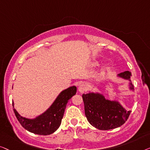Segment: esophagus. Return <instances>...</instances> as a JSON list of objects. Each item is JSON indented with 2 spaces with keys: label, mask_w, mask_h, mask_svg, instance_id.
<instances>
[{
  "label": "esophagus",
  "mask_w": 150,
  "mask_h": 150,
  "mask_svg": "<svg viewBox=\"0 0 150 150\" xmlns=\"http://www.w3.org/2000/svg\"><path fill=\"white\" fill-rule=\"evenodd\" d=\"M86 90V86L84 83H82L79 86V88H78V90H79V92L81 93H83V92Z\"/></svg>",
  "instance_id": "esophagus-1"
}]
</instances>
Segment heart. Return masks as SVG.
Segmentation results:
<instances>
[{
  "mask_svg": "<svg viewBox=\"0 0 150 150\" xmlns=\"http://www.w3.org/2000/svg\"><path fill=\"white\" fill-rule=\"evenodd\" d=\"M109 67H107V68H105V70H108V69H109Z\"/></svg>",
  "mask_w": 150,
  "mask_h": 150,
  "instance_id": "1",
  "label": "heart"
}]
</instances>
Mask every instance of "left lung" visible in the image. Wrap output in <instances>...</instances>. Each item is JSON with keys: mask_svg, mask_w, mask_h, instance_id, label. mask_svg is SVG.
Returning <instances> with one entry per match:
<instances>
[{"mask_svg": "<svg viewBox=\"0 0 150 150\" xmlns=\"http://www.w3.org/2000/svg\"><path fill=\"white\" fill-rule=\"evenodd\" d=\"M117 76L128 80V88L133 91L134 86L130 79L131 72L126 71ZM82 98L88 121L97 129L107 130L120 127L125 123L130 113V111H126L118 100L105 98L98 92L83 94Z\"/></svg>", "mask_w": 150, "mask_h": 150, "instance_id": "1", "label": "left lung"}]
</instances>
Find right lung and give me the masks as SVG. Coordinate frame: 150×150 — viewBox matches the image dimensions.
Here are the masks:
<instances>
[{
    "label": "right lung",
    "instance_id": "add662e5",
    "mask_svg": "<svg viewBox=\"0 0 150 150\" xmlns=\"http://www.w3.org/2000/svg\"><path fill=\"white\" fill-rule=\"evenodd\" d=\"M76 92L77 87L75 86L62 90L45 112L33 119L22 117L13 107L15 115L21 125L28 131L40 135H49L54 133L60 126L67 103ZM13 106H14L13 102Z\"/></svg>",
    "mask_w": 150,
    "mask_h": 150
}]
</instances>
